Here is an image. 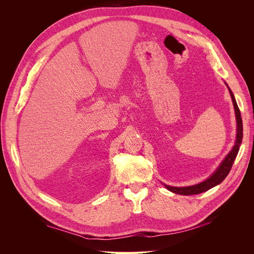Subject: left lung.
I'll use <instances>...</instances> for the list:
<instances>
[{
	"instance_id": "8db88e82",
	"label": "left lung",
	"mask_w": 254,
	"mask_h": 254,
	"mask_svg": "<svg viewBox=\"0 0 254 254\" xmlns=\"http://www.w3.org/2000/svg\"><path fill=\"white\" fill-rule=\"evenodd\" d=\"M229 89L230 95H231L232 102H233V106H234V110H235V117H236V123H237V132H236V141L235 144L233 146V148L230 150V152L226 156V158L224 159V161L220 163V165L217 167V170L215 171L209 178L206 180L195 184V186H190V187H183V188H177V187H170L164 184L165 188L173 191L175 194H179V195H196V194H200L203 193V191H206L207 190H210L214 187L218 186L219 183H221L222 181L225 180L226 177L228 176V174L230 173L233 165L234 160L237 156L238 150H240V146L242 144V140H243V121H242V117H241V111L238 109V106L236 104L235 97L232 93V91Z\"/></svg>"
}]
</instances>
